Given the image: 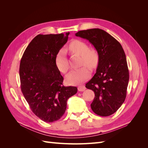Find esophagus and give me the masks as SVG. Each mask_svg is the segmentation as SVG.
<instances>
[{
	"label": "esophagus",
	"mask_w": 148,
	"mask_h": 148,
	"mask_svg": "<svg viewBox=\"0 0 148 148\" xmlns=\"http://www.w3.org/2000/svg\"><path fill=\"white\" fill-rule=\"evenodd\" d=\"M78 89L79 91H84L86 89V87L84 86H79L78 87Z\"/></svg>",
	"instance_id": "obj_1"
}]
</instances>
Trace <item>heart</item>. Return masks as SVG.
Listing matches in <instances>:
<instances>
[{
	"instance_id": "b5f03b06",
	"label": "heart",
	"mask_w": 148,
	"mask_h": 148,
	"mask_svg": "<svg viewBox=\"0 0 148 148\" xmlns=\"http://www.w3.org/2000/svg\"><path fill=\"white\" fill-rule=\"evenodd\" d=\"M69 49L75 54L82 57L80 65H85L79 69L71 70L66 76V82L71 84L81 83L90 77V71L87 66L91 69H95L99 60V56L95 49L89 48L88 44L79 40H74L69 45ZM56 64L59 70L66 73L69 70V63L66 57V52L62 49L56 56Z\"/></svg>"
}]
</instances>
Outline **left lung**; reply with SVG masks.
Masks as SVG:
<instances>
[{"instance_id": "left-lung-1", "label": "left lung", "mask_w": 148, "mask_h": 148, "mask_svg": "<svg viewBox=\"0 0 148 148\" xmlns=\"http://www.w3.org/2000/svg\"><path fill=\"white\" fill-rule=\"evenodd\" d=\"M75 35L88 40L99 53L96 73L86 88L95 92L91 104L94 112L102 117L109 116L120 108L127 96L129 71L122 46L99 28L79 31Z\"/></svg>"}]
</instances>
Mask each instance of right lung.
Here are the masks:
<instances>
[{"mask_svg":"<svg viewBox=\"0 0 148 148\" xmlns=\"http://www.w3.org/2000/svg\"><path fill=\"white\" fill-rule=\"evenodd\" d=\"M65 34H38L28 44L20 65L21 90L33 112L47 123L59 120L66 102L77 92L75 86H64L56 56L68 40Z\"/></svg>","mask_w":148,"mask_h":148,"instance_id":"obj_1","label":"right lung"}]
</instances>
